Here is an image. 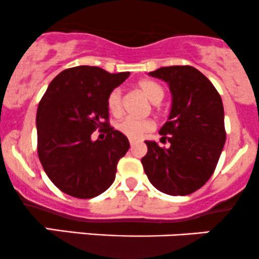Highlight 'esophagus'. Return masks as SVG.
Listing matches in <instances>:
<instances>
[{
    "label": "esophagus",
    "mask_w": 259,
    "mask_h": 259,
    "mask_svg": "<svg viewBox=\"0 0 259 259\" xmlns=\"http://www.w3.org/2000/svg\"><path fill=\"white\" fill-rule=\"evenodd\" d=\"M136 143V140H133V138H130V144L131 146H133V144Z\"/></svg>",
    "instance_id": "1"
}]
</instances>
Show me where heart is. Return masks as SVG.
<instances>
[{"label":"heart","mask_w":259,"mask_h":259,"mask_svg":"<svg viewBox=\"0 0 259 259\" xmlns=\"http://www.w3.org/2000/svg\"><path fill=\"white\" fill-rule=\"evenodd\" d=\"M137 88L152 104H159L163 100L165 91L163 86L152 80H141L137 84ZM107 107L110 112L115 116H119L122 112V90L121 89H113L107 96ZM154 123L148 118L138 119L133 117H127L117 123V130L122 135L128 138H137L143 133L149 132L153 130Z\"/></svg>","instance_id":"1"}]
</instances>
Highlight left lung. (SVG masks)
I'll use <instances>...</instances> for the list:
<instances>
[{
	"mask_svg": "<svg viewBox=\"0 0 259 259\" xmlns=\"http://www.w3.org/2000/svg\"><path fill=\"white\" fill-rule=\"evenodd\" d=\"M149 75L164 80L173 96L170 115L159 131L170 147L146 141L148 152L142 165L155 189L173 196L189 195L213 174L226 141L221 96L193 66H164Z\"/></svg>",
	"mask_w": 259,
	"mask_h": 259,
	"instance_id": "1",
	"label": "left lung"
}]
</instances>
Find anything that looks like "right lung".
I'll return each mask as SVG.
<instances>
[{"label":"right lung","instance_id":"1","mask_svg":"<svg viewBox=\"0 0 259 259\" xmlns=\"http://www.w3.org/2000/svg\"><path fill=\"white\" fill-rule=\"evenodd\" d=\"M128 76V71L110 74L99 66H75L58 74L41 97L35 119L38 157L63 193L91 199L115 180L130 142L108 123L107 96ZM97 128L107 133L105 140H91Z\"/></svg>","mask_w":259,"mask_h":259}]
</instances>
